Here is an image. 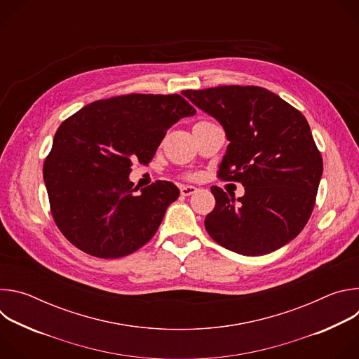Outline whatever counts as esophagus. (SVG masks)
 <instances>
[{"mask_svg": "<svg viewBox=\"0 0 359 359\" xmlns=\"http://www.w3.org/2000/svg\"><path fill=\"white\" fill-rule=\"evenodd\" d=\"M197 191V189L194 187V186H180V194L182 196H191V194H194Z\"/></svg>", "mask_w": 359, "mask_h": 359, "instance_id": "obj_1", "label": "esophagus"}]
</instances>
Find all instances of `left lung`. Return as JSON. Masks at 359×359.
Returning a JSON list of instances; mask_svg holds the SVG:
<instances>
[{
    "label": "left lung",
    "instance_id": "1",
    "mask_svg": "<svg viewBox=\"0 0 359 359\" xmlns=\"http://www.w3.org/2000/svg\"><path fill=\"white\" fill-rule=\"evenodd\" d=\"M213 116L230 142L219 176L241 182L236 200L212 186L216 206L204 227L220 245L264 255L295 238L309 222L323 176V158L309 122L278 95L260 86L182 92Z\"/></svg>",
    "mask_w": 359,
    "mask_h": 359
}]
</instances>
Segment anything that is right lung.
<instances>
[{"label": "right lung", "mask_w": 359, "mask_h": 359, "mask_svg": "<svg viewBox=\"0 0 359 359\" xmlns=\"http://www.w3.org/2000/svg\"><path fill=\"white\" fill-rule=\"evenodd\" d=\"M196 109L180 95L130 93L92 102L58 128L43 163L61 233L99 259L135 252L158 231L180 191L170 182L133 189V161L149 163L169 128Z\"/></svg>", "instance_id": "1"}]
</instances>
